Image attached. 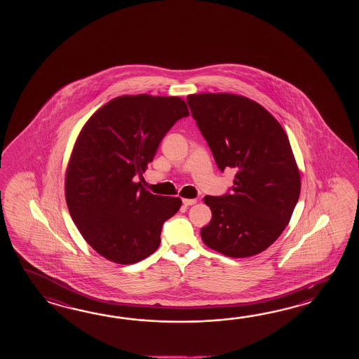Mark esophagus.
<instances>
[{
	"label": "esophagus",
	"instance_id": "34e87169",
	"mask_svg": "<svg viewBox=\"0 0 359 359\" xmlns=\"http://www.w3.org/2000/svg\"><path fill=\"white\" fill-rule=\"evenodd\" d=\"M182 203L184 206H190L196 204L198 200H196V198H183Z\"/></svg>",
	"mask_w": 359,
	"mask_h": 359
}]
</instances>
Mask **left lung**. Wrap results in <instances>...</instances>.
<instances>
[{"instance_id": "1", "label": "left lung", "mask_w": 359, "mask_h": 359, "mask_svg": "<svg viewBox=\"0 0 359 359\" xmlns=\"http://www.w3.org/2000/svg\"><path fill=\"white\" fill-rule=\"evenodd\" d=\"M194 119L221 170L236 169L232 194L205 196L212 221L204 244L229 258L264 252L289 224L300 173L283 126L257 101L235 93L187 96Z\"/></svg>"}]
</instances>
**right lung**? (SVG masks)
<instances>
[{
  "label": "right lung",
  "mask_w": 359,
  "mask_h": 359,
  "mask_svg": "<svg viewBox=\"0 0 359 359\" xmlns=\"http://www.w3.org/2000/svg\"><path fill=\"white\" fill-rule=\"evenodd\" d=\"M190 114L178 96L123 95L86 122L69 158L65 198L87 244L116 264H133L161 245L163 223L182 200L153 195L145 173L170 127Z\"/></svg>",
  "instance_id": "right-lung-1"
}]
</instances>
